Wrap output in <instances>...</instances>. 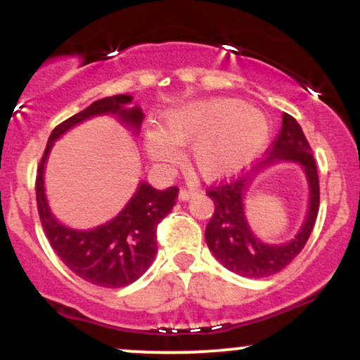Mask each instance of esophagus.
<instances>
[{"instance_id":"esophagus-1","label":"esophagus","mask_w":360,"mask_h":360,"mask_svg":"<svg viewBox=\"0 0 360 360\" xmlns=\"http://www.w3.org/2000/svg\"><path fill=\"white\" fill-rule=\"evenodd\" d=\"M194 194H196V191H194V189H181V191H179V200L181 201H188V200H191Z\"/></svg>"}]
</instances>
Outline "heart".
<instances>
[{"mask_svg": "<svg viewBox=\"0 0 360 360\" xmlns=\"http://www.w3.org/2000/svg\"><path fill=\"white\" fill-rule=\"evenodd\" d=\"M267 115L235 98L191 101L166 111L159 128L143 134L147 155L159 166H174L189 147L193 167L206 181L240 174L262 154L271 139Z\"/></svg>", "mask_w": 360, "mask_h": 360, "instance_id": "heart-1", "label": "heart"}]
</instances>
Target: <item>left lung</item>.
Instances as JSON below:
<instances>
[{
	"mask_svg": "<svg viewBox=\"0 0 360 360\" xmlns=\"http://www.w3.org/2000/svg\"><path fill=\"white\" fill-rule=\"evenodd\" d=\"M281 162L302 167L309 183V210L299 233L286 244L262 243L251 230L245 214V198L260 172ZM214 203V213L205 230L208 249L226 269L243 278L260 279L283 271L303 250L315 226L320 206L316 162L300 123L291 115H283V127L272 142L269 155L247 176L208 191Z\"/></svg>",
	"mask_w": 360,
	"mask_h": 360,
	"instance_id": "left-lung-1",
	"label": "left lung"
}]
</instances>
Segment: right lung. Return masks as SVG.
I'll list each match as a JSON object with an SVG mask.
<instances>
[{
    "label": "right lung",
    "instance_id": "obj_1",
    "mask_svg": "<svg viewBox=\"0 0 360 360\" xmlns=\"http://www.w3.org/2000/svg\"><path fill=\"white\" fill-rule=\"evenodd\" d=\"M130 94L103 98L53 128L37 171V208L44 232L62 262L81 279L101 288H123L135 283L154 262L157 254V225L176 205L177 188L159 189L142 181L117 217L94 229L79 230L56 218L45 194V164L56 140L86 120L113 115L120 123L140 131L143 111L131 106Z\"/></svg>",
    "mask_w": 360,
    "mask_h": 360
}]
</instances>
